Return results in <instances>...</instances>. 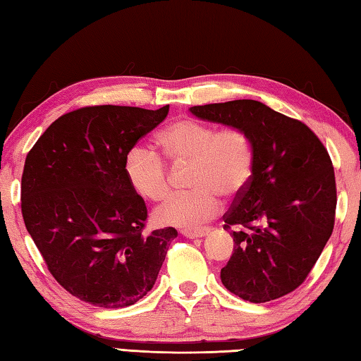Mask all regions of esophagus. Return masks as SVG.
Listing matches in <instances>:
<instances>
[{
    "mask_svg": "<svg viewBox=\"0 0 361 361\" xmlns=\"http://www.w3.org/2000/svg\"><path fill=\"white\" fill-rule=\"evenodd\" d=\"M210 232V228H199V229H183L181 234L188 237V239H197V237H204Z\"/></svg>",
    "mask_w": 361,
    "mask_h": 361,
    "instance_id": "esophagus-1",
    "label": "esophagus"
}]
</instances>
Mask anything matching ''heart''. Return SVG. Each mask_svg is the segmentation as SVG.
Here are the masks:
<instances>
[{"instance_id": "1", "label": "heart", "mask_w": 361, "mask_h": 361, "mask_svg": "<svg viewBox=\"0 0 361 361\" xmlns=\"http://www.w3.org/2000/svg\"><path fill=\"white\" fill-rule=\"evenodd\" d=\"M162 156L172 164H191L189 188L154 212L156 223L176 228H195L215 216L221 207L219 194L231 197L248 185L253 173V145L242 129L181 119L157 137ZM132 188L151 202H162L170 194L166 164L156 151L133 148L126 161Z\"/></svg>"}]
</instances>
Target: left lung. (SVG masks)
Returning a JSON list of instances; mask_svg holds the SVG:
<instances>
[{
	"instance_id": "1",
	"label": "left lung",
	"mask_w": 361,
	"mask_h": 361,
	"mask_svg": "<svg viewBox=\"0 0 361 361\" xmlns=\"http://www.w3.org/2000/svg\"><path fill=\"white\" fill-rule=\"evenodd\" d=\"M237 127L253 145V173L223 216L234 253L221 282L250 302L282 298L301 285L331 237L336 180L331 159L304 122L256 100L189 108Z\"/></svg>"
}]
</instances>
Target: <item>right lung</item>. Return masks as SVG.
<instances>
[{"label":"right lung","instance_id":"obj_1","mask_svg":"<svg viewBox=\"0 0 361 361\" xmlns=\"http://www.w3.org/2000/svg\"><path fill=\"white\" fill-rule=\"evenodd\" d=\"M169 105L85 106L60 116L27 154L22 216L52 277L89 304L119 309L152 285L178 232L145 234V200L127 154L167 118Z\"/></svg>","mask_w":361,"mask_h":361}]
</instances>
